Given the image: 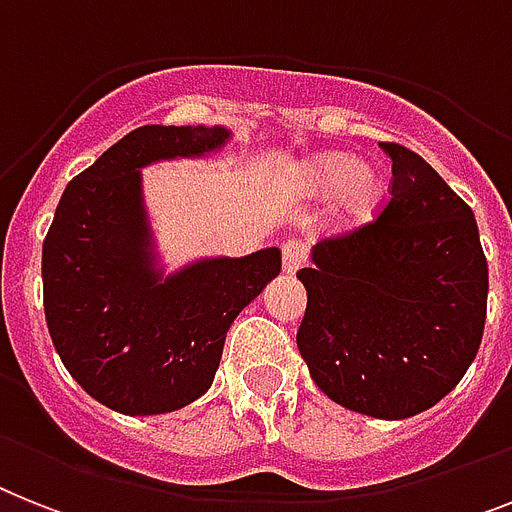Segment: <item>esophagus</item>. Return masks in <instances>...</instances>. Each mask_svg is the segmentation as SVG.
Returning <instances> with one entry per match:
<instances>
[{
    "mask_svg": "<svg viewBox=\"0 0 512 512\" xmlns=\"http://www.w3.org/2000/svg\"><path fill=\"white\" fill-rule=\"evenodd\" d=\"M303 264H306V253H303L301 243H295V240H287L285 246H282V272L295 274Z\"/></svg>",
    "mask_w": 512,
    "mask_h": 512,
    "instance_id": "esophagus-1",
    "label": "esophagus"
}]
</instances>
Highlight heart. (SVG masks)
<instances>
[{"label": "heart", "instance_id": "obj_1", "mask_svg": "<svg viewBox=\"0 0 512 512\" xmlns=\"http://www.w3.org/2000/svg\"><path fill=\"white\" fill-rule=\"evenodd\" d=\"M290 196L303 201L329 198L327 230L356 232L377 217L382 206L384 177L379 167L356 162L342 151H319L285 172Z\"/></svg>", "mask_w": 512, "mask_h": 512}]
</instances>
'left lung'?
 I'll use <instances>...</instances> for the list:
<instances>
[{"label":"left lung","mask_w":512,"mask_h":512,"mask_svg":"<svg viewBox=\"0 0 512 512\" xmlns=\"http://www.w3.org/2000/svg\"><path fill=\"white\" fill-rule=\"evenodd\" d=\"M390 201L377 222L311 248L298 350L348 411L400 421L432 408L479 353L489 272L474 211L418 154L382 143Z\"/></svg>","instance_id":"left-lung-1"}]
</instances>
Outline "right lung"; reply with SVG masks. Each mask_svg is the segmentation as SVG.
Segmentation results:
<instances>
[{"mask_svg": "<svg viewBox=\"0 0 512 512\" xmlns=\"http://www.w3.org/2000/svg\"><path fill=\"white\" fill-rule=\"evenodd\" d=\"M225 125H143L70 180L41 253L46 327L70 377L125 416L185 408L214 382L230 324L280 274V248L164 274L143 167L219 151Z\"/></svg>", "mask_w": 512, "mask_h": 512, "instance_id": "add662e5", "label": "right lung"}]
</instances>
